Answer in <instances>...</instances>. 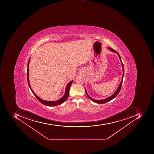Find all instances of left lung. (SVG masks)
<instances>
[{
	"instance_id": "left-lung-1",
	"label": "left lung",
	"mask_w": 154,
	"mask_h": 154,
	"mask_svg": "<svg viewBox=\"0 0 154 154\" xmlns=\"http://www.w3.org/2000/svg\"><path fill=\"white\" fill-rule=\"evenodd\" d=\"M109 49H110L111 50V51L113 52H116L117 53L118 55H119V58L120 60L121 63H122V67H123V76H122V82H121L120 84L119 85V88L117 89V91H115V93L112 95L111 96L109 97H108L107 99H105V100H95L94 99H93V98H91V97L89 96L88 95V93H87V91L85 89V93H86V94L88 96V97L91 100L93 101L94 102L97 103H98V104H104V103H106L108 102L109 101L113 99L114 98L116 97L117 95H118V94H119V93L120 92V91L121 88V87H122V83H123V78H124V72H125V70H124V64H123V63H122V60H121V59L120 56L119 54L116 51V50H115L114 49H113V48H108Z\"/></svg>"
}]
</instances>
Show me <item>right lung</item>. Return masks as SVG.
Returning a JSON list of instances; mask_svg holds the SVG:
<instances>
[{
	"label": "right lung",
	"mask_w": 154,
	"mask_h": 154,
	"mask_svg": "<svg viewBox=\"0 0 154 154\" xmlns=\"http://www.w3.org/2000/svg\"><path fill=\"white\" fill-rule=\"evenodd\" d=\"M29 60H30V58H29V60L28 63V68H27V81L29 85V88L31 90V91L32 93L36 97V99L38 100L43 105H45L47 106H58V105H60L62 104L66 100H67V97H69V90L70 88L71 85L73 81H72L70 82L69 83L67 84V86H66V89L65 94L64 96L61 99L58 100L56 101H46L43 100H42L40 97H37L36 95L35 94L32 90L31 89V87H30V84H29Z\"/></svg>",
	"instance_id": "1"
}]
</instances>
